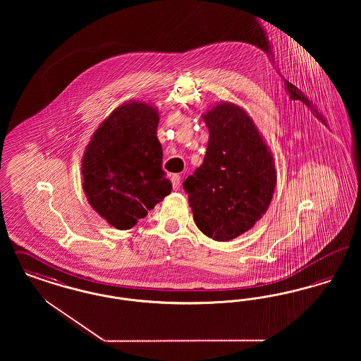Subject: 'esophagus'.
<instances>
[{
  "label": "esophagus",
  "mask_w": 361,
  "mask_h": 361,
  "mask_svg": "<svg viewBox=\"0 0 361 361\" xmlns=\"http://www.w3.org/2000/svg\"><path fill=\"white\" fill-rule=\"evenodd\" d=\"M171 181H172L173 189L174 190H178L181 187V181H180V176L178 174H173L171 177Z\"/></svg>",
  "instance_id": "34e87169"
}]
</instances>
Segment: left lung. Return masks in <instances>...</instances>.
<instances>
[{"instance_id": "1", "label": "left lung", "mask_w": 361, "mask_h": 361, "mask_svg": "<svg viewBox=\"0 0 361 361\" xmlns=\"http://www.w3.org/2000/svg\"><path fill=\"white\" fill-rule=\"evenodd\" d=\"M203 119L209 131L204 161L184 189L199 230L226 242L249 231L267 212L275 193V159L240 105L221 102Z\"/></svg>"}]
</instances>
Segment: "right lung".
Instances as JSON below:
<instances>
[{"label": "right lung", "mask_w": 361, "mask_h": 361, "mask_svg": "<svg viewBox=\"0 0 361 361\" xmlns=\"http://www.w3.org/2000/svg\"><path fill=\"white\" fill-rule=\"evenodd\" d=\"M158 108L126 102L93 133L82 157V189L108 224L128 230L172 190L162 171Z\"/></svg>", "instance_id": "1"}]
</instances>
